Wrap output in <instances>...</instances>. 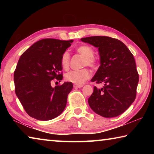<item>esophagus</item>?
Wrapping results in <instances>:
<instances>
[{"label":"esophagus","instance_id":"34e87169","mask_svg":"<svg viewBox=\"0 0 154 154\" xmlns=\"http://www.w3.org/2000/svg\"><path fill=\"white\" fill-rule=\"evenodd\" d=\"M83 86V85H79V84H75L74 85V88H82Z\"/></svg>","mask_w":154,"mask_h":154}]
</instances>
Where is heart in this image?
<instances>
[{
  "instance_id": "obj_1",
  "label": "heart",
  "mask_w": 154,
  "mask_h": 154,
  "mask_svg": "<svg viewBox=\"0 0 154 154\" xmlns=\"http://www.w3.org/2000/svg\"><path fill=\"white\" fill-rule=\"evenodd\" d=\"M77 51L81 56L84 58L83 66H88L92 68H95L96 62L93 58L94 51L93 49L88 45H82L77 48ZM70 55L68 51H65L62 54L61 58V65L63 69H67L69 66ZM91 76L90 72L87 69H83L78 71H71L67 72L65 75V79L69 82L75 84H83L85 81L88 80Z\"/></svg>"
}]
</instances>
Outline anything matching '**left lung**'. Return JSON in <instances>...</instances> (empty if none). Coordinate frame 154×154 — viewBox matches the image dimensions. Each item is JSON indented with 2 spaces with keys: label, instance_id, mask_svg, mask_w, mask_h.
I'll use <instances>...</instances> for the list:
<instances>
[{
  "label": "left lung",
  "instance_id": "1",
  "mask_svg": "<svg viewBox=\"0 0 154 154\" xmlns=\"http://www.w3.org/2000/svg\"><path fill=\"white\" fill-rule=\"evenodd\" d=\"M98 49L100 66L91 82L104 83L94 87L88 98L90 108L104 118L118 116L128 109L136 98L139 83L134 56L124 43L105 36L81 38Z\"/></svg>",
  "mask_w": 154,
  "mask_h": 154
}]
</instances>
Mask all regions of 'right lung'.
Returning a JSON list of instances; mask_svg holds the SVG:
<instances>
[{"label":"right lung","mask_w":154,"mask_h":154,"mask_svg":"<svg viewBox=\"0 0 154 154\" xmlns=\"http://www.w3.org/2000/svg\"><path fill=\"white\" fill-rule=\"evenodd\" d=\"M72 40L44 38L20 56L14 72L15 91L30 117L47 121L60 116L66 107L71 82L51 87V80L62 79L61 58Z\"/></svg>","instance_id":"add662e5"}]
</instances>
